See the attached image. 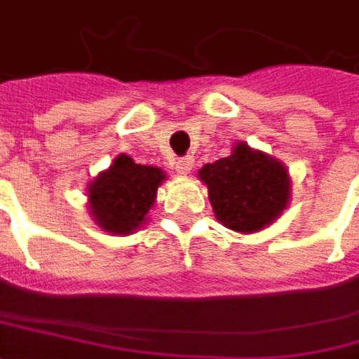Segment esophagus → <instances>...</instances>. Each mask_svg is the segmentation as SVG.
<instances>
[{
	"label": "esophagus",
	"mask_w": 359,
	"mask_h": 359,
	"mask_svg": "<svg viewBox=\"0 0 359 359\" xmlns=\"http://www.w3.org/2000/svg\"><path fill=\"white\" fill-rule=\"evenodd\" d=\"M191 168H194V160L189 158V156H185V158H180L177 162H175V172L182 175H187L191 172Z\"/></svg>",
	"instance_id": "34e87169"
}]
</instances>
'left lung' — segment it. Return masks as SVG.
<instances>
[{"mask_svg":"<svg viewBox=\"0 0 359 359\" xmlns=\"http://www.w3.org/2000/svg\"><path fill=\"white\" fill-rule=\"evenodd\" d=\"M217 221L236 232H258L285 211L291 177L278 158L236 142L232 154L199 170Z\"/></svg>","mask_w":359,"mask_h":359,"instance_id":"1","label":"left lung"}]
</instances>
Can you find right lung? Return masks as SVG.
<instances>
[{"label": "right lung", "instance_id": "add662e5", "mask_svg": "<svg viewBox=\"0 0 359 359\" xmlns=\"http://www.w3.org/2000/svg\"><path fill=\"white\" fill-rule=\"evenodd\" d=\"M165 174L154 165L137 164L130 156L118 154L109 170L88 185V203L93 221L113 234H133L144 222L156 203V191Z\"/></svg>", "mask_w": 359, "mask_h": 359}]
</instances>
